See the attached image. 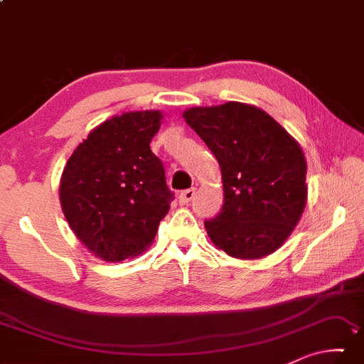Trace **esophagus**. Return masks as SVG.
Masks as SVG:
<instances>
[{
    "label": "esophagus",
    "mask_w": 364,
    "mask_h": 364,
    "mask_svg": "<svg viewBox=\"0 0 364 364\" xmlns=\"http://www.w3.org/2000/svg\"><path fill=\"white\" fill-rule=\"evenodd\" d=\"M194 194H196V189L194 188L184 189V191H181L180 196H178V203H180V205H188L193 200Z\"/></svg>",
    "instance_id": "obj_1"
}]
</instances>
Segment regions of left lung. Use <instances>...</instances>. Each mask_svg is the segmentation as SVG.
<instances>
[{
	"label": "left lung",
	"mask_w": 364,
	"mask_h": 364,
	"mask_svg": "<svg viewBox=\"0 0 364 364\" xmlns=\"http://www.w3.org/2000/svg\"><path fill=\"white\" fill-rule=\"evenodd\" d=\"M220 165L223 207L205 230L218 250L261 259L285 243L306 207V159L264 109L240 102L183 112Z\"/></svg>",
	"instance_id": "obj_1"
}]
</instances>
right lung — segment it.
<instances>
[{"instance_id": "right-lung-1", "label": "right lung", "mask_w": 364, "mask_h": 364, "mask_svg": "<svg viewBox=\"0 0 364 364\" xmlns=\"http://www.w3.org/2000/svg\"><path fill=\"white\" fill-rule=\"evenodd\" d=\"M161 118L159 109H146L103 121L63 170V213L80 243L102 261L141 255L170 210L173 193L151 151Z\"/></svg>"}]
</instances>
